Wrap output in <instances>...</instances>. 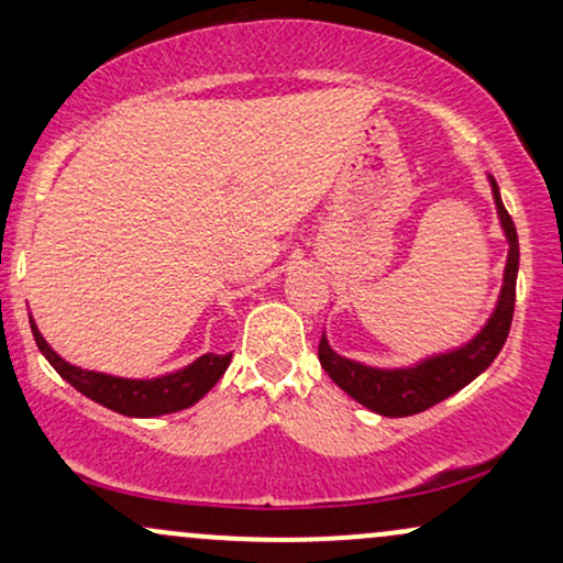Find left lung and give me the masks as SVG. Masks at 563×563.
<instances>
[{"label":"left lung","mask_w":563,"mask_h":563,"mask_svg":"<svg viewBox=\"0 0 563 563\" xmlns=\"http://www.w3.org/2000/svg\"><path fill=\"white\" fill-rule=\"evenodd\" d=\"M493 183V196L497 203V217H500L503 230L508 238V264L506 277H503V290L497 307L482 333L471 339L466 346L452 349L448 354H437V357L423 360V363L412 367H397V371H380V367H367L354 360L341 357L328 346V339L322 335L318 354L320 365L335 384L344 389L349 397L357 399L360 405L371 407L373 412L386 418H405L416 416V412L429 410L442 399L452 397L468 386L479 373L493 365V360L500 354L506 344L510 320H514V303H516V273H519V238H516L514 219L506 211L500 200L497 183Z\"/></svg>","instance_id":"1"}]
</instances>
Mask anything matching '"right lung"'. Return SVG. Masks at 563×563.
Listing matches in <instances>:
<instances>
[{
  "instance_id": "right-lung-1",
  "label": "right lung",
  "mask_w": 563,
  "mask_h": 563,
  "mask_svg": "<svg viewBox=\"0 0 563 563\" xmlns=\"http://www.w3.org/2000/svg\"><path fill=\"white\" fill-rule=\"evenodd\" d=\"M31 331H34L38 352L47 357V363L53 365L76 391H81L84 397L108 407V410H115L121 412V416L132 418L166 416V412H177L196 405L198 399L222 378V373L228 371L232 360V354H203V357H198L192 365H187L177 373H169V376L134 380L106 376V373L95 371H81V367L66 363V360L42 339L34 320H31Z\"/></svg>"
}]
</instances>
